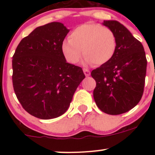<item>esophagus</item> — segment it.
Wrapping results in <instances>:
<instances>
[{
    "instance_id": "esophagus-1",
    "label": "esophagus",
    "mask_w": 155,
    "mask_h": 155,
    "mask_svg": "<svg viewBox=\"0 0 155 155\" xmlns=\"http://www.w3.org/2000/svg\"><path fill=\"white\" fill-rule=\"evenodd\" d=\"M83 72H84V73H85V76H90V74H91L90 71H89L88 70H87V69H83Z\"/></svg>"
}]
</instances>
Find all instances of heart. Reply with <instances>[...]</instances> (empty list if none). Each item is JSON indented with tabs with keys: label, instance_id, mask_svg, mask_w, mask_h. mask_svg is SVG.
<instances>
[{
	"label": "heart",
	"instance_id": "obj_1",
	"mask_svg": "<svg viewBox=\"0 0 155 155\" xmlns=\"http://www.w3.org/2000/svg\"><path fill=\"white\" fill-rule=\"evenodd\" d=\"M70 40L61 44L65 59L70 64H77L82 56V50L85 55L84 62L101 66L108 63L115 55L117 48V38L110 28L101 25H81L70 33Z\"/></svg>",
	"mask_w": 155,
	"mask_h": 155
}]
</instances>
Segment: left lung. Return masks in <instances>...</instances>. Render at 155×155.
Wrapping results in <instances>:
<instances>
[{"label": "left lung", "instance_id": "8db88e82", "mask_svg": "<svg viewBox=\"0 0 155 155\" xmlns=\"http://www.w3.org/2000/svg\"><path fill=\"white\" fill-rule=\"evenodd\" d=\"M103 24L115 33L117 48L112 60L91 73L96 81L93 94L102 112L120 115L139 104L144 91L147 60L142 43L117 21Z\"/></svg>", "mask_w": 155, "mask_h": 155}]
</instances>
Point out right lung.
<instances>
[{
    "instance_id": "1",
    "label": "right lung",
    "mask_w": 155,
    "mask_h": 155,
    "mask_svg": "<svg viewBox=\"0 0 155 155\" xmlns=\"http://www.w3.org/2000/svg\"><path fill=\"white\" fill-rule=\"evenodd\" d=\"M69 30L61 22L37 28L24 37L12 56V85L23 109L36 118L63 115L85 79L80 67L69 64L61 44Z\"/></svg>"
}]
</instances>
